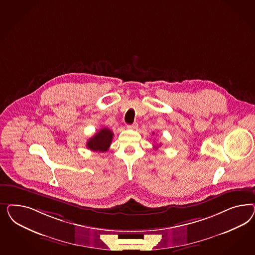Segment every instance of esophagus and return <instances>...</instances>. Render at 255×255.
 <instances>
[{
	"instance_id": "esophagus-1",
	"label": "esophagus",
	"mask_w": 255,
	"mask_h": 255,
	"mask_svg": "<svg viewBox=\"0 0 255 255\" xmlns=\"http://www.w3.org/2000/svg\"><path fill=\"white\" fill-rule=\"evenodd\" d=\"M137 127H138V124H136V123H134V124L127 126V128H128V129H131V130H135V129H137Z\"/></svg>"
}]
</instances>
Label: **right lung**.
<instances>
[{"mask_svg": "<svg viewBox=\"0 0 255 255\" xmlns=\"http://www.w3.org/2000/svg\"><path fill=\"white\" fill-rule=\"evenodd\" d=\"M112 138L113 132L107 127H104L88 140L87 147L93 151L106 152L110 147Z\"/></svg>", "mask_w": 255, "mask_h": 255, "instance_id": "add662e5", "label": "right lung"}]
</instances>
